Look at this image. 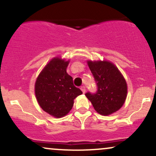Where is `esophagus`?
<instances>
[{
  "label": "esophagus",
  "instance_id": "esophagus-1",
  "mask_svg": "<svg viewBox=\"0 0 156 156\" xmlns=\"http://www.w3.org/2000/svg\"><path fill=\"white\" fill-rule=\"evenodd\" d=\"M80 89H81V91L83 92V93H85L86 92V87H84V86H82V87H80Z\"/></svg>",
  "mask_w": 156,
  "mask_h": 156
}]
</instances>
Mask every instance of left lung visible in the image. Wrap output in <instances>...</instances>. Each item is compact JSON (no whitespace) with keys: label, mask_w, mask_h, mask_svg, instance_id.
Wrapping results in <instances>:
<instances>
[{"label":"left lung","mask_w":156,"mask_h":156,"mask_svg":"<svg viewBox=\"0 0 156 156\" xmlns=\"http://www.w3.org/2000/svg\"><path fill=\"white\" fill-rule=\"evenodd\" d=\"M88 65L97 86L96 92H87L98 113L109 115L124 104L127 97V83L124 77L114 64L109 62H88Z\"/></svg>","instance_id":"8db88e82"}]
</instances>
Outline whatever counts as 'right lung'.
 I'll return each instance as SVG.
<instances>
[{"label": "right lung", "instance_id": "right-lung-1", "mask_svg": "<svg viewBox=\"0 0 156 156\" xmlns=\"http://www.w3.org/2000/svg\"><path fill=\"white\" fill-rule=\"evenodd\" d=\"M69 61L53 58L42 69L35 83V94L44 112L55 117H62L73 106L74 99L81 90L73 84L67 73Z\"/></svg>", "mask_w": 156, "mask_h": 156}]
</instances>
